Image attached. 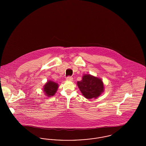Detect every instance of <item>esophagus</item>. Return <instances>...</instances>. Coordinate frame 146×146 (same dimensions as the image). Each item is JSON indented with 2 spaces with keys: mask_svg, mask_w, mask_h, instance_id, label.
Wrapping results in <instances>:
<instances>
[{
  "mask_svg": "<svg viewBox=\"0 0 146 146\" xmlns=\"http://www.w3.org/2000/svg\"><path fill=\"white\" fill-rule=\"evenodd\" d=\"M66 80L68 81H73V78L72 76H68L66 78Z\"/></svg>",
  "mask_w": 146,
  "mask_h": 146,
  "instance_id": "obj_1",
  "label": "esophagus"
}]
</instances>
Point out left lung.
I'll return each mask as SVG.
<instances>
[{
  "label": "left lung",
  "mask_w": 146,
  "mask_h": 146,
  "mask_svg": "<svg viewBox=\"0 0 146 146\" xmlns=\"http://www.w3.org/2000/svg\"><path fill=\"white\" fill-rule=\"evenodd\" d=\"M77 85L82 95L87 99L96 98L104 90L102 79L91 74H84L82 80L77 82Z\"/></svg>",
  "instance_id": "1"
}]
</instances>
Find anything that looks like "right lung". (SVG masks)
<instances>
[{
	"mask_svg": "<svg viewBox=\"0 0 146 146\" xmlns=\"http://www.w3.org/2000/svg\"><path fill=\"white\" fill-rule=\"evenodd\" d=\"M58 88V84L51 80H48L44 85V88L42 89L44 92V94L46 96L50 97L55 95Z\"/></svg>",
	"mask_w": 146,
	"mask_h": 146,
	"instance_id": "1",
	"label": "right lung"
}]
</instances>
